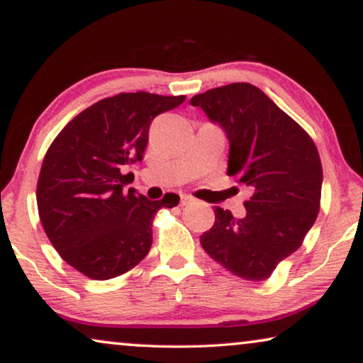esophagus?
Returning a JSON list of instances; mask_svg holds the SVG:
<instances>
[{"mask_svg":"<svg viewBox=\"0 0 363 363\" xmlns=\"http://www.w3.org/2000/svg\"><path fill=\"white\" fill-rule=\"evenodd\" d=\"M196 202V199H194L192 196H186V194H182L181 196V203L182 205H189V203H194Z\"/></svg>","mask_w":363,"mask_h":363,"instance_id":"1","label":"esophagus"}]
</instances>
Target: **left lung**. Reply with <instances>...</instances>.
<instances>
[{
	"mask_svg": "<svg viewBox=\"0 0 363 363\" xmlns=\"http://www.w3.org/2000/svg\"><path fill=\"white\" fill-rule=\"evenodd\" d=\"M230 140L228 176L251 191L246 216L215 207V223L200 245L233 275L261 282L301 246L321 202L323 166L310 135L250 83L194 96Z\"/></svg>",
	"mask_w": 363,
	"mask_h": 363,
	"instance_id": "1",
	"label": "left lung"
}]
</instances>
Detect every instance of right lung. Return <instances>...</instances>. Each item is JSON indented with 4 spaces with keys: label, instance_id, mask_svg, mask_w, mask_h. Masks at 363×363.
<instances>
[{
    "label": "right lung",
    "instance_id": "1",
    "mask_svg": "<svg viewBox=\"0 0 363 363\" xmlns=\"http://www.w3.org/2000/svg\"><path fill=\"white\" fill-rule=\"evenodd\" d=\"M186 96L138 91L97 101L69 121L48 147L37 181L43 231L65 262L93 280L128 272L147 256L151 223L179 196L148 200L123 167L143 160L151 121Z\"/></svg>",
    "mask_w": 363,
    "mask_h": 363
}]
</instances>
